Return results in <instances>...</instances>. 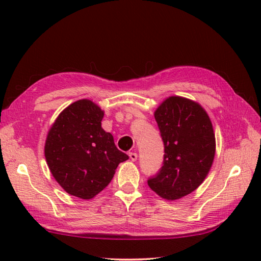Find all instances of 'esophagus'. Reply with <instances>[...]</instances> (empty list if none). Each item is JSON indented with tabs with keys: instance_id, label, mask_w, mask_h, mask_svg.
<instances>
[{
	"instance_id": "1",
	"label": "esophagus",
	"mask_w": 261,
	"mask_h": 261,
	"mask_svg": "<svg viewBox=\"0 0 261 261\" xmlns=\"http://www.w3.org/2000/svg\"><path fill=\"white\" fill-rule=\"evenodd\" d=\"M129 157H130V159L132 160V162H136L137 158H138V154L136 152H130L129 153Z\"/></svg>"
}]
</instances>
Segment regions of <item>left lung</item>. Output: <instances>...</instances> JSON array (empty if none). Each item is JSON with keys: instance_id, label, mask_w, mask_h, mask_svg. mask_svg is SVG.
Listing matches in <instances>:
<instances>
[{"instance_id": "8db88e82", "label": "left lung", "mask_w": 261, "mask_h": 261, "mask_svg": "<svg viewBox=\"0 0 261 261\" xmlns=\"http://www.w3.org/2000/svg\"><path fill=\"white\" fill-rule=\"evenodd\" d=\"M165 154L159 173L148 179L151 190L167 201L194 192L204 181L215 156L210 116L190 98L169 96L154 111Z\"/></svg>"}]
</instances>
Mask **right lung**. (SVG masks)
<instances>
[{"mask_svg":"<svg viewBox=\"0 0 261 261\" xmlns=\"http://www.w3.org/2000/svg\"><path fill=\"white\" fill-rule=\"evenodd\" d=\"M104 111L91 99L68 105L48 131L46 162L65 192L91 199L112 180L120 163L129 159L102 127Z\"/></svg>","mask_w":261,"mask_h":261,"instance_id":"add662e5","label":"right lung"}]
</instances>
